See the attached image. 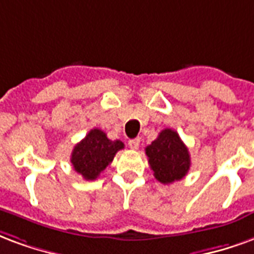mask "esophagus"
<instances>
[{
  "instance_id": "34e87169",
  "label": "esophagus",
  "mask_w": 254,
  "mask_h": 254,
  "mask_svg": "<svg viewBox=\"0 0 254 254\" xmlns=\"http://www.w3.org/2000/svg\"><path fill=\"white\" fill-rule=\"evenodd\" d=\"M139 143H140L139 138H135V139H129L128 140V146L132 150L138 149V147H139Z\"/></svg>"
}]
</instances>
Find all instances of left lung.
I'll use <instances>...</instances> for the list:
<instances>
[{
    "mask_svg": "<svg viewBox=\"0 0 254 254\" xmlns=\"http://www.w3.org/2000/svg\"><path fill=\"white\" fill-rule=\"evenodd\" d=\"M146 155L154 177L162 184L181 180L190 170V151L175 129H162L146 147Z\"/></svg>",
    "mask_w": 254,
    "mask_h": 254,
    "instance_id": "left-lung-1",
    "label": "left lung"
}]
</instances>
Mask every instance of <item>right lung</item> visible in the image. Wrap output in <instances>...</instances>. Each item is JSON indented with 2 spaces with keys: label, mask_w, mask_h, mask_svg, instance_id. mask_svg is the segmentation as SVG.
I'll list each match as a JSON object with an SVG mask.
<instances>
[{
  "label": "right lung",
  "mask_w": 254,
  "mask_h": 254,
  "mask_svg": "<svg viewBox=\"0 0 254 254\" xmlns=\"http://www.w3.org/2000/svg\"><path fill=\"white\" fill-rule=\"evenodd\" d=\"M123 147L125 143L122 140L108 139L104 131L93 128L74 146L70 161L74 170L85 180H96Z\"/></svg>",
  "instance_id": "right-lung-1"
}]
</instances>
